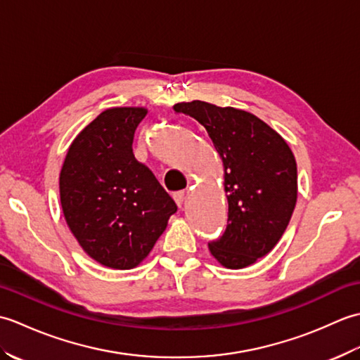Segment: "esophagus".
I'll use <instances>...</instances> for the list:
<instances>
[{
    "instance_id": "esophagus-1",
    "label": "esophagus",
    "mask_w": 360,
    "mask_h": 360,
    "mask_svg": "<svg viewBox=\"0 0 360 360\" xmlns=\"http://www.w3.org/2000/svg\"><path fill=\"white\" fill-rule=\"evenodd\" d=\"M173 200H174L176 204H178V207H181L182 202H184V200H186V192H184V190H181V192H174L173 193Z\"/></svg>"
}]
</instances>
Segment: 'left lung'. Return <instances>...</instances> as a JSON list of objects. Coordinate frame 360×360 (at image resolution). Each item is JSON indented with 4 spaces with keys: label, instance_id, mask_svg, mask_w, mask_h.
<instances>
[{
    "label": "left lung",
    "instance_id": "obj_1",
    "mask_svg": "<svg viewBox=\"0 0 360 360\" xmlns=\"http://www.w3.org/2000/svg\"><path fill=\"white\" fill-rule=\"evenodd\" d=\"M196 119L223 159L227 227L209 243L229 269L269 254L285 233L297 202V164L285 139L248 111L193 101L174 106Z\"/></svg>",
    "mask_w": 360,
    "mask_h": 360
}]
</instances>
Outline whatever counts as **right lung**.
<instances>
[{
  "mask_svg": "<svg viewBox=\"0 0 360 360\" xmlns=\"http://www.w3.org/2000/svg\"><path fill=\"white\" fill-rule=\"evenodd\" d=\"M145 108H110L71 143L60 173V201L86 254L111 269H133L178 210L148 167L133 155Z\"/></svg>",
  "mask_w": 360,
  "mask_h": 360,
  "instance_id": "obj_1",
  "label": "right lung"
}]
</instances>
